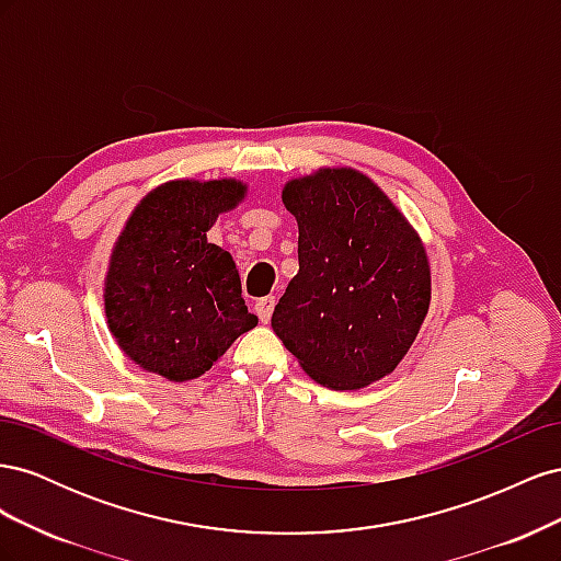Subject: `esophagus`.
<instances>
[{
	"instance_id": "1",
	"label": "esophagus",
	"mask_w": 561,
	"mask_h": 561,
	"mask_svg": "<svg viewBox=\"0 0 561 561\" xmlns=\"http://www.w3.org/2000/svg\"><path fill=\"white\" fill-rule=\"evenodd\" d=\"M274 307H276V297H262V299H257V304H254V313L260 316V320L264 322V325L271 320Z\"/></svg>"
}]
</instances>
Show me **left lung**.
Instances as JSON below:
<instances>
[{"label": "left lung", "instance_id": "1", "mask_svg": "<svg viewBox=\"0 0 561 561\" xmlns=\"http://www.w3.org/2000/svg\"><path fill=\"white\" fill-rule=\"evenodd\" d=\"M299 227V274L271 328L307 375L355 390L390 375L431 307L419 233L379 186L353 168H320L283 186Z\"/></svg>", "mask_w": 561, "mask_h": 561}]
</instances>
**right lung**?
Instances as JSON below:
<instances>
[{
  "label": "right lung",
  "mask_w": 561,
  "mask_h": 561,
  "mask_svg": "<svg viewBox=\"0 0 561 561\" xmlns=\"http://www.w3.org/2000/svg\"><path fill=\"white\" fill-rule=\"evenodd\" d=\"M245 194L231 178L173 180L135 206L114 243L103 295L110 332L135 365L190 381L257 325L231 254L208 243L219 213Z\"/></svg>",
  "instance_id": "add662e5"
}]
</instances>
